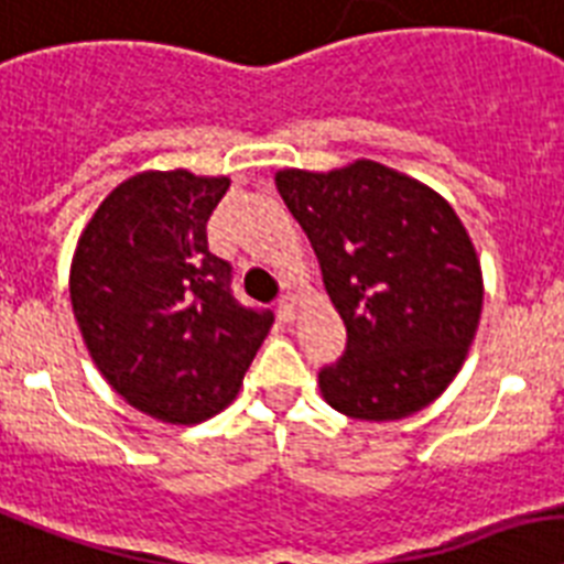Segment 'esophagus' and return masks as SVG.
<instances>
[{"label": "esophagus", "mask_w": 564, "mask_h": 564, "mask_svg": "<svg viewBox=\"0 0 564 564\" xmlns=\"http://www.w3.org/2000/svg\"><path fill=\"white\" fill-rule=\"evenodd\" d=\"M297 313V297L295 295H283L281 301H278V318L281 322H292Z\"/></svg>", "instance_id": "1"}]
</instances>
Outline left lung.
<instances>
[{
	"label": "left lung",
	"mask_w": 564,
	"mask_h": 564,
	"mask_svg": "<svg viewBox=\"0 0 564 564\" xmlns=\"http://www.w3.org/2000/svg\"><path fill=\"white\" fill-rule=\"evenodd\" d=\"M306 231L347 329L341 359L318 370L324 400L354 420L425 409L464 365L484 281L455 208L379 162L274 176Z\"/></svg>",
	"instance_id": "left-lung-1"
}]
</instances>
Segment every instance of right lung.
I'll return each mask as SVG.
<instances>
[{"mask_svg": "<svg viewBox=\"0 0 564 564\" xmlns=\"http://www.w3.org/2000/svg\"><path fill=\"white\" fill-rule=\"evenodd\" d=\"M226 176L148 171L100 203L72 260V310L86 350L132 409L203 423L235 400L272 327L242 306L231 263L208 251Z\"/></svg>", "mask_w": 564, "mask_h": 564, "instance_id": "obj_1", "label": "right lung"}]
</instances>
